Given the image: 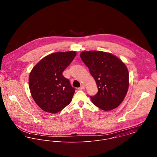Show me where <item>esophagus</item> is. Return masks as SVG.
<instances>
[{
	"label": "esophagus",
	"mask_w": 157,
	"mask_h": 157,
	"mask_svg": "<svg viewBox=\"0 0 157 157\" xmlns=\"http://www.w3.org/2000/svg\"><path fill=\"white\" fill-rule=\"evenodd\" d=\"M84 89H85V86L83 85H82L80 88H78V90H84Z\"/></svg>",
	"instance_id": "esophagus-1"
}]
</instances>
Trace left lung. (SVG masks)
Returning <instances> with one entry per match:
<instances>
[{
    "instance_id": "obj_1",
    "label": "left lung",
    "mask_w": 157,
    "mask_h": 157,
    "mask_svg": "<svg viewBox=\"0 0 157 157\" xmlns=\"http://www.w3.org/2000/svg\"><path fill=\"white\" fill-rule=\"evenodd\" d=\"M80 57L95 80L98 92L90 96L97 107L106 111L117 108L129 88V72L117 57L103 51H83Z\"/></svg>"
}]
</instances>
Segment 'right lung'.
<instances>
[{
    "label": "right lung",
    "instance_id": "obj_1",
    "mask_svg": "<svg viewBox=\"0 0 157 157\" xmlns=\"http://www.w3.org/2000/svg\"><path fill=\"white\" fill-rule=\"evenodd\" d=\"M75 51L58 52L43 58L33 68L29 87L36 103L45 112L56 113L70 103L75 88L62 72L75 57Z\"/></svg>",
    "mask_w": 157,
    "mask_h": 157
}]
</instances>
